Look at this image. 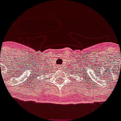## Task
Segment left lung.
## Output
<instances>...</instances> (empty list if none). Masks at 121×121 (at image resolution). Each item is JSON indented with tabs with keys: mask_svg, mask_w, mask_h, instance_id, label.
Instances as JSON below:
<instances>
[{
	"mask_svg": "<svg viewBox=\"0 0 121 121\" xmlns=\"http://www.w3.org/2000/svg\"><path fill=\"white\" fill-rule=\"evenodd\" d=\"M82 69H83V68H82ZM79 68H78L77 71H75V70L74 69V71H73V73H74V74H77V76H78V77H79V75H79V73H80L81 75H82V77H84V76H85V77H86V73H83V74H82L81 73H79ZM85 71H86V70H85ZM84 79H85V78H84Z\"/></svg>",
	"mask_w": 121,
	"mask_h": 121,
	"instance_id": "1",
	"label": "left lung"
}]
</instances>
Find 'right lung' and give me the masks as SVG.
<instances>
[{
  "mask_svg": "<svg viewBox=\"0 0 121 121\" xmlns=\"http://www.w3.org/2000/svg\"><path fill=\"white\" fill-rule=\"evenodd\" d=\"M43 74H44V73H43Z\"/></svg>",
  "mask_w": 121,
  "mask_h": 121,
  "instance_id": "obj_1",
  "label": "right lung"
}]
</instances>
